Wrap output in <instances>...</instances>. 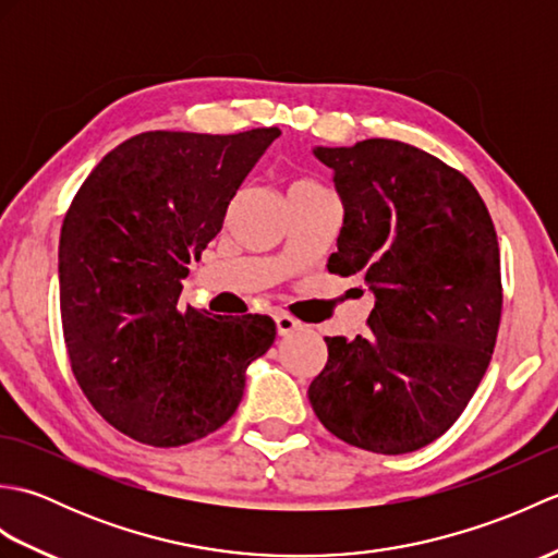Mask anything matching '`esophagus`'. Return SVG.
Masks as SVG:
<instances>
[{"mask_svg": "<svg viewBox=\"0 0 558 558\" xmlns=\"http://www.w3.org/2000/svg\"><path fill=\"white\" fill-rule=\"evenodd\" d=\"M276 328H278V336L286 338V336H292V333H298V330H302V324L294 316L280 312V314H276Z\"/></svg>", "mask_w": 558, "mask_h": 558, "instance_id": "obj_1", "label": "esophagus"}]
</instances>
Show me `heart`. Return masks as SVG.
Here are the masks:
<instances>
[{
  "label": "heart",
  "instance_id": "heart-1",
  "mask_svg": "<svg viewBox=\"0 0 558 558\" xmlns=\"http://www.w3.org/2000/svg\"><path fill=\"white\" fill-rule=\"evenodd\" d=\"M310 186H316V184H312V182H304V180H300V182H294V184L290 186V192H292V189H310Z\"/></svg>",
  "mask_w": 558,
  "mask_h": 558
}]
</instances>
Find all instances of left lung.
<instances>
[{
    "label": "left lung",
    "mask_w": 558,
    "mask_h": 558,
    "mask_svg": "<svg viewBox=\"0 0 558 558\" xmlns=\"http://www.w3.org/2000/svg\"><path fill=\"white\" fill-rule=\"evenodd\" d=\"M342 204L328 270L374 294L369 333L326 338L316 417L350 446L400 456L450 429L487 372L501 322L496 230L465 174L402 141L316 146Z\"/></svg>",
    "instance_id": "obj_1"
}]
</instances>
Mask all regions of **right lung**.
Listing matches in <instances>:
<instances>
[{"label":"right lung","instance_id":"1","mask_svg":"<svg viewBox=\"0 0 558 558\" xmlns=\"http://www.w3.org/2000/svg\"><path fill=\"white\" fill-rule=\"evenodd\" d=\"M278 126L213 136L146 132L105 156L59 234V304L71 372L114 429L172 448L220 429L246 366L276 340L268 316L180 306L189 264L222 230Z\"/></svg>","mask_w":558,"mask_h":558}]
</instances>
